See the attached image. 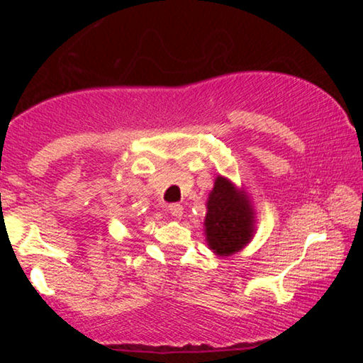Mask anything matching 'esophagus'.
Listing matches in <instances>:
<instances>
[{
	"instance_id": "34e87169",
	"label": "esophagus",
	"mask_w": 363,
	"mask_h": 363,
	"mask_svg": "<svg viewBox=\"0 0 363 363\" xmlns=\"http://www.w3.org/2000/svg\"><path fill=\"white\" fill-rule=\"evenodd\" d=\"M168 211H170L173 220H180L183 216V206L178 205V203H173V205L168 206Z\"/></svg>"
}]
</instances>
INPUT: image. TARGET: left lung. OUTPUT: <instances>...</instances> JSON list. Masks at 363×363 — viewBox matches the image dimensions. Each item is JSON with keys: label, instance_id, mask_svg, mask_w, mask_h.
I'll return each instance as SVG.
<instances>
[{"label": "left lung", "instance_id": "1", "mask_svg": "<svg viewBox=\"0 0 363 363\" xmlns=\"http://www.w3.org/2000/svg\"><path fill=\"white\" fill-rule=\"evenodd\" d=\"M205 240L216 256H231L251 242L256 233V213L245 188L218 175L206 200L203 223Z\"/></svg>", "mask_w": 363, "mask_h": 363}]
</instances>
